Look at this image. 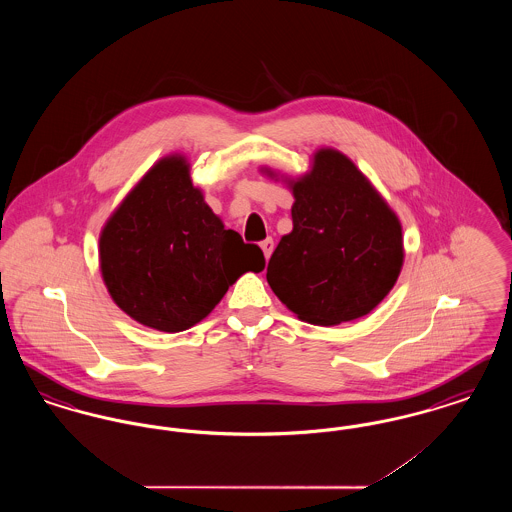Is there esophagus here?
Segmentation results:
<instances>
[{
  "label": "esophagus",
  "instance_id": "1",
  "mask_svg": "<svg viewBox=\"0 0 512 512\" xmlns=\"http://www.w3.org/2000/svg\"><path fill=\"white\" fill-rule=\"evenodd\" d=\"M261 249H263V253H265V257H270V253H272V249H274V242H272V238H267V240H263L261 242Z\"/></svg>",
  "mask_w": 512,
  "mask_h": 512
}]
</instances>
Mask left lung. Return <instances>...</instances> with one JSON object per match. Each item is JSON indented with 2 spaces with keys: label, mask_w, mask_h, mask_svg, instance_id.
Instances as JSON below:
<instances>
[{
  "label": "left lung",
  "mask_w": 512,
  "mask_h": 512,
  "mask_svg": "<svg viewBox=\"0 0 512 512\" xmlns=\"http://www.w3.org/2000/svg\"><path fill=\"white\" fill-rule=\"evenodd\" d=\"M290 188L293 230L268 261L272 292L317 326L365 317L390 293L403 267L401 222L336 149H318L313 169L290 180Z\"/></svg>",
  "instance_id": "1"
}]
</instances>
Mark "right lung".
Wrapping results in <instances>:
<instances>
[{
  "mask_svg": "<svg viewBox=\"0 0 512 512\" xmlns=\"http://www.w3.org/2000/svg\"><path fill=\"white\" fill-rule=\"evenodd\" d=\"M101 276L128 317L182 332L207 317L244 272H261V247L244 244L194 188L190 165L171 155L124 197L99 236Z\"/></svg>",
  "mask_w": 512,
  "mask_h": 512,
  "instance_id": "add662e5",
  "label": "right lung"
}]
</instances>
